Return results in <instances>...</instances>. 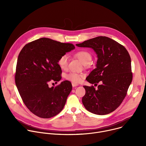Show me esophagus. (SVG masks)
Listing matches in <instances>:
<instances>
[{
    "label": "esophagus",
    "instance_id": "obj_1",
    "mask_svg": "<svg viewBox=\"0 0 146 146\" xmlns=\"http://www.w3.org/2000/svg\"><path fill=\"white\" fill-rule=\"evenodd\" d=\"M77 86H78V84H76V83H74V82H72V87H76Z\"/></svg>",
    "mask_w": 146,
    "mask_h": 146
}]
</instances>
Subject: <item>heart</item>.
<instances>
[{
	"label": "heart",
	"mask_w": 146,
	"mask_h": 146,
	"mask_svg": "<svg viewBox=\"0 0 146 146\" xmlns=\"http://www.w3.org/2000/svg\"><path fill=\"white\" fill-rule=\"evenodd\" d=\"M75 56L84 65H88L92 59V54L86 50H81L75 54ZM69 63V56L67 54L61 55L58 60V64L59 67L63 70L67 69ZM82 75L77 73L72 72L66 75V78L73 82H78L81 80Z\"/></svg>",
	"instance_id": "b5f03b06"
}]
</instances>
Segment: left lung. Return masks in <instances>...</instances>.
Masks as SVG:
<instances>
[{
	"label": "left lung",
	"instance_id": "left-lung-1",
	"mask_svg": "<svg viewBox=\"0 0 146 146\" xmlns=\"http://www.w3.org/2000/svg\"><path fill=\"white\" fill-rule=\"evenodd\" d=\"M76 46L92 48L98 60L96 68L86 78L91 84H102L95 90L84 86L86 94L82 98L85 108L90 112L105 115L114 111L127 95L132 80L130 55L123 46L106 37L98 36Z\"/></svg>",
	"mask_w": 146,
	"mask_h": 146
}]
</instances>
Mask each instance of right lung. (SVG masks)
I'll return each mask as SVG.
<instances>
[{
	"label": "right lung",
	"mask_w": 146,
	"mask_h": 146,
	"mask_svg": "<svg viewBox=\"0 0 146 146\" xmlns=\"http://www.w3.org/2000/svg\"><path fill=\"white\" fill-rule=\"evenodd\" d=\"M74 48L72 44L43 37L27 44L19 52L15 84L25 106L35 115L50 118L64 109L72 90L71 82L64 81L51 88L48 82L61 79L58 60Z\"/></svg>",
	"instance_id": "right-lung-1"
}]
</instances>
